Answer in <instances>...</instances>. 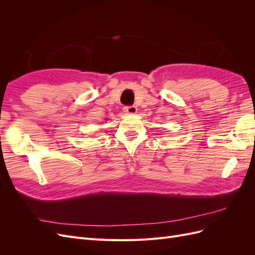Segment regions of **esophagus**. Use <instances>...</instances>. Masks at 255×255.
Returning <instances> with one entry per match:
<instances>
[{
	"mask_svg": "<svg viewBox=\"0 0 255 255\" xmlns=\"http://www.w3.org/2000/svg\"><path fill=\"white\" fill-rule=\"evenodd\" d=\"M123 111H125L127 114L128 115H134L137 113V107L134 106V105H130V106H126L125 109H123Z\"/></svg>",
	"mask_w": 255,
	"mask_h": 255,
	"instance_id": "1",
	"label": "esophagus"
}]
</instances>
